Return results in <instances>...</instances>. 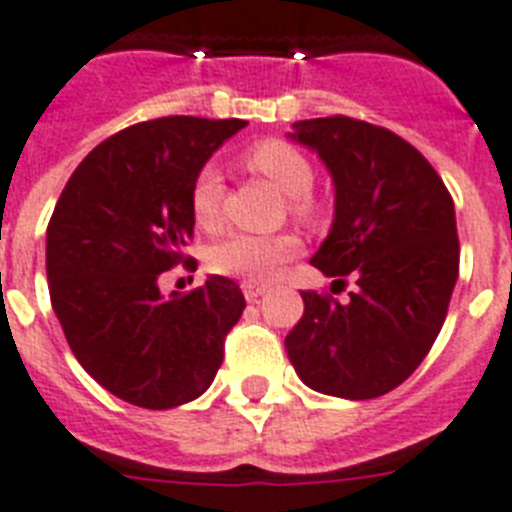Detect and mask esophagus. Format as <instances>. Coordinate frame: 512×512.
I'll list each match as a JSON object with an SVG mask.
<instances>
[{
    "label": "esophagus",
    "instance_id": "1",
    "mask_svg": "<svg viewBox=\"0 0 512 512\" xmlns=\"http://www.w3.org/2000/svg\"><path fill=\"white\" fill-rule=\"evenodd\" d=\"M264 293L266 285H259V282H243V295H246V301H256V298Z\"/></svg>",
    "mask_w": 512,
    "mask_h": 512
}]
</instances>
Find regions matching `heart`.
<instances>
[{
    "label": "heart",
    "mask_w": 512,
    "mask_h": 512,
    "mask_svg": "<svg viewBox=\"0 0 512 512\" xmlns=\"http://www.w3.org/2000/svg\"><path fill=\"white\" fill-rule=\"evenodd\" d=\"M246 162L251 170L264 175L269 183L290 198L298 217L311 214L308 190L314 185V167L301 151L285 141H261L248 151ZM225 198V180L214 164H204L190 185V214L198 227H217ZM301 251V243L290 232L280 235H248L232 232L209 248V266L217 274L238 277L246 282H269L280 266Z\"/></svg>",
    "instance_id": "1"
}]
</instances>
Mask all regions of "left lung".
<instances>
[{
	"label": "left lung",
	"mask_w": 512,
	"mask_h": 512,
	"mask_svg": "<svg viewBox=\"0 0 512 512\" xmlns=\"http://www.w3.org/2000/svg\"><path fill=\"white\" fill-rule=\"evenodd\" d=\"M287 138L335 183V217L311 264L358 285L348 303L301 293L287 358L322 395L379 398L411 377L445 324L460 259L453 198L411 143L369 122L316 117Z\"/></svg>",
	"instance_id": "1"
}]
</instances>
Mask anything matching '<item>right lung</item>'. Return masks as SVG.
Here are the masks:
<instances>
[{"instance_id": "obj_1", "label": "right lung", "mask_w": 512, "mask_h": 512, "mask_svg": "<svg viewBox=\"0 0 512 512\" xmlns=\"http://www.w3.org/2000/svg\"><path fill=\"white\" fill-rule=\"evenodd\" d=\"M246 120L162 117L99 143L67 180L46 230V280L67 345L125 403L167 411L209 390L246 308L209 274L164 298L159 274L193 235L190 185Z\"/></svg>"}]
</instances>
